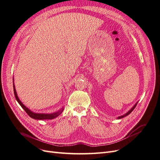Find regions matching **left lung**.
Segmentation results:
<instances>
[{
	"label": "left lung",
	"instance_id": "obj_1",
	"mask_svg": "<svg viewBox=\"0 0 160 160\" xmlns=\"http://www.w3.org/2000/svg\"><path fill=\"white\" fill-rule=\"evenodd\" d=\"M137 104H138V103H135V105H134V106H133V107L132 108V109H131L129 111H128V112H127L126 113H125V115H122V116H119V117H118V119H122V118H124V117H125V116H127V115H128L129 114H130L131 113H132V111L135 109V107H136V105H137Z\"/></svg>",
	"mask_w": 160,
	"mask_h": 160
}]
</instances>
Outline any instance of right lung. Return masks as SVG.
<instances>
[{
	"label": "right lung",
	"instance_id": "add662e5",
	"mask_svg": "<svg viewBox=\"0 0 160 160\" xmlns=\"http://www.w3.org/2000/svg\"><path fill=\"white\" fill-rule=\"evenodd\" d=\"M14 80V79H13ZM13 89H14V96H15V98L17 101H18V103L20 104V105L22 108V109L25 111V112L30 116V117L32 119H38V120H42V119H52L57 117H58L63 111V108H62L61 110L57 111V112L52 113H34L32 111H31L29 109H28L25 105H24L20 101V99H18L17 91L15 89V87H14V81H13Z\"/></svg>",
	"mask_w": 160,
	"mask_h": 160
}]
</instances>
